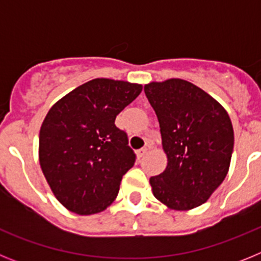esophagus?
Wrapping results in <instances>:
<instances>
[{
	"label": "esophagus",
	"mask_w": 261,
	"mask_h": 261,
	"mask_svg": "<svg viewBox=\"0 0 261 261\" xmlns=\"http://www.w3.org/2000/svg\"><path fill=\"white\" fill-rule=\"evenodd\" d=\"M146 153H147V147H142V149H140V150L137 151V156L138 158H142Z\"/></svg>",
	"instance_id": "1"
}]
</instances>
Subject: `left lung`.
<instances>
[{
    "label": "left lung",
    "instance_id": "left-lung-1",
    "mask_svg": "<svg viewBox=\"0 0 261 261\" xmlns=\"http://www.w3.org/2000/svg\"><path fill=\"white\" fill-rule=\"evenodd\" d=\"M158 117L167 167L150 177L153 195L174 211L200 206L229 171L234 130L225 108L188 81L145 85Z\"/></svg>",
    "mask_w": 261,
    "mask_h": 261
}]
</instances>
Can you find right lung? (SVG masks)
<instances>
[{
  "mask_svg": "<svg viewBox=\"0 0 261 261\" xmlns=\"http://www.w3.org/2000/svg\"><path fill=\"white\" fill-rule=\"evenodd\" d=\"M141 85L96 78L49 110L39 135V161L56 199L78 214H95L114 202L120 181L136 162L117 115Z\"/></svg>",
  "mask_w": 261,
  "mask_h": 261,
  "instance_id": "add662e5",
  "label": "right lung"
}]
</instances>
